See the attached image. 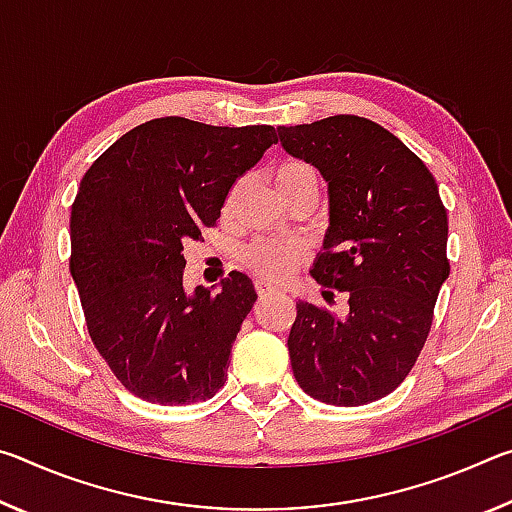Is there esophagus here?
I'll list each match as a JSON object with an SVG mask.
<instances>
[{"label": "esophagus", "mask_w": 512, "mask_h": 512, "mask_svg": "<svg viewBox=\"0 0 512 512\" xmlns=\"http://www.w3.org/2000/svg\"><path fill=\"white\" fill-rule=\"evenodd\" d=\"M275 287H273V284H268V282H259V291H262V293H268V291H273Z\"/></svg>", "instance_id": "1"}]
</instances>
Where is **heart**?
I'll return each instance as SVG.
<instances>
[{
    "mask_svg": "<svg viewBox=\"0 0 512 512\" xmlns=\"http://www.w3.org/2000/svg\"><path fill=\"white\" fill-rule=\"evenodd\" d=\"M307 183H316V176L305 162L289 160V162H282L280 167L275 169L277 192H287V189L307 185ZM244 259L259 277L277 282V280H284V277H287L293 268L300 264L302 246L298 241L257 239L246 248Z\"/></svg>",
    "mask_w": 512,
    "mask_h": 512,
    "instance_id": "obj_1",
    "label": "heart"
}]
</instances>
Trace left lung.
<instances>
[{"label": "left lung", "instance_id": "obj_1", "mask_svg": "<svg viewBox=\"0 0 512 512\" xmlns=\"http://www.w3.org/2000/svg\"><path fill=\"white\" fill-rule=\"evenodd\" d=\"M277 135L327 183L329 225L311 275L348 293L345 316L296 302L293 377L325 404L375 402L411 372L449 277L438 185L409 146L370 119L336 115Z\"/></svg>", "mask_w": 512, "mask_h": 512}]
</instances>
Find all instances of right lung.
Returning <instances> with one entry per match:
<instances>
[{
    "mask_svg": "<svg viewBox=\"0 0 512 512\" xmlns=\"http://www.w3.org/2000/svg\"><path fill=\"white\" fill-rule=\"evenodd\" d=\"M275 142L273 126L160 117L121 135L83 176L69 271L92 343L142 400L194 404L225 384L255 284L235 271L216 293H187L183 250Z\"/></svg>",
    "mask_w": 512,
    "mask_h": 512,
    "instance_id": "add662e5",
    "label": "right lung"
}]
</instances>
